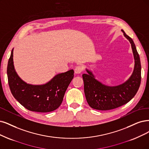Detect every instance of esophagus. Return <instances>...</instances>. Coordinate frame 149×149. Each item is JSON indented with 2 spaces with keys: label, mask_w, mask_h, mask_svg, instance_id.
I'll return each mask as SVG.
<instances>
[{
  "label": "esophagus",
  "mask_w": 149,
  "mask_h": 149,
  "mask_svg": "<svg viewBox=\"0 0 149 149\" xmlns=\"http://www.w3.org/2000/svg\"><path fill=\"white\" fill-rule=\"evenodd\" d=\"M74 71L76 74H79L82 71H83V68H82L81 66H77L74 69Z\"/></svg>",
  "instance_id": "1"
}]
</instances>
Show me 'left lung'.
I'll list each match as a JSON object with an SVG mask.
<instances>
[{"instance_id":"8db88e82","label":"left lung","mask_w":149,"mask_h":149,"mask_svg":"<svg viewBox=\"0 0 149 149\" xmlns=\"http://www.w3.org/2000/svg\"><path fill=\"white\" fill-rule=\"evenodd\" d=\"M123 32L130 41L134 58L133 72L128 80L118 86H109L102 84L95 79L92 72L86 69L88 74H84V92L89 106L94 109L108 111L122 106L128 102L136 95L141 81V65L139 55L132 38Z\"/></svg>"}]
</instances>
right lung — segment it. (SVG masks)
I'll use <instances>...</instances> for the list:
<instances>
[{
    "label": "right lung",
    "instance_id": "right-lung-1",
    "mask_svg": "<svg viewBox=\"0 0 149 149\" xmlns=\"http://www.w3.org/2000/svg\"><path fill=\"white\" fill-rule=\"evenodd\" d=\"M13 57V48L8 62L7 72L10 91L16 100L26 109L33 112H49L58 109L74 78V70L55 75L44 85H31L21 80L16 73Z\"/></svg>",
    "mask_w": 149,
    "mask_h": 149
}]
</instances>
